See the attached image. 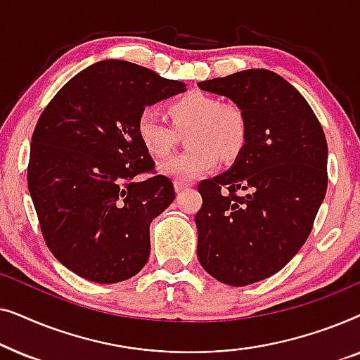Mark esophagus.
<instances>
[{
  "label": "esophagus",
  "mask_w": 360,
  "mask_h": 360,
  "mask_svg": "<svg viewBox=\"0 0 360 360\" xmlns=\"http://www.w3.org/2000/svg\"><path fill=\"white\" fill-rule=\"evenodd\" d=\"M174 186H175V191H176V193H181V191L188 190L190 186H191V184H188V181H180V180H175Z\"/></svg>",
  "instance_id": "34e87169"
}]
</instances>
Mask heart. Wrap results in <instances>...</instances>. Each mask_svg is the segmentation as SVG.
Masks as SVG:
<instances>
[{
	"instance_id": "b5f03b06",
	"label": "heart",
	"mask_w": 360,
	"mask_h": 360,
	"mask_svg": "<svg viewBox=\"0 0 360 360\" xmlns=\"http://www.w3.org/2000/svg\"><path fill=\"white\" fill-rule=\"evenodd\" d=\"M172 127L157 112L146 110L137 120V136L147 152L162 157L174 149L176 132L186 133L190 150L175 154L159 164V172L169 179L191 181L218 165L219 154L233 159L243 149L245 120L234 105H223L208 93L191 91L170 103Z\"/></svg>"
}]
</instances>
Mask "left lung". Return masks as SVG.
<instances>
[{"mask_svg": "<svg viewBox=\"0 0 360 360\" xmlns=\"http://www.w3.org/2000/svg\"><path fill=\"white\" fill-rule=\"evenodd\" d=\"M198 86L243 111L245 139L228 170L198 185L196 254L211 277L244 287L282 270L311 233L328 188L326 137L302 93L265 68Z\"/></svg>", "mask_w": 360, "mask_h": 360, "instance_id": "1", "label": "left lung"}]
</instances>
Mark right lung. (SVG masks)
<instances>
[{
    "label": "right lung",
    "mask_w": 360,
    "mask_h": 360,
    "mask_svg": "<svg viewBox=\"0 0 360 360\" xmlns=\"http://www.w3.org/2000/svg\"><path fill=\"white\" fill-rule=\"evenodd\" d=\"M186 91L124 60H101L77 73L39 117L27 188L44 239L78 277L117 283L150 254V223L175 200L169 176L134 181L154 169L137 136L147 106Z\"/></svg>",
    "instance_id": "obj_1"
}]
</instances>
